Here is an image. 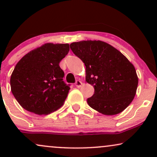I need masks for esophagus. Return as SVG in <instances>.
<instances>
[{
	"instance_id": "obj_1",
	"label": "esophagus",
	"mask_w": 157,
	"mask_h": 157,
	"mask_svg": "<svg viewBox=\"0 0 157 157\" xmlns=\"http://www.w3.org/2000/svg\"><path fill=\"white\" fill-rule=\"evenodd\" d=\"M82 85V82H81L80 80H77L76 82H75V86H76L77 88H80Z\"/></svg>"
}]
</instances>
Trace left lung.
Here are the masks:
<instances>
[{"label": "left lung", "instance_id": "8db88e82", "mask_svg": "<svg viewBox=\"0 0 157 157\" xmlns=\"http://www.w3.org/2000/svg\"><path fill=\"white\" fill-rule=\"evenodd\" d=\"M73 53L86 66V80L94 88L87 102L104 115L123 111L136 94L138 77L134 65L120 51L101 40L70 44Z\"/></svg>", "mask_w": 157, "mask_h": 157}]
</instances>
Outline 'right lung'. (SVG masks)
Segmentation results:
<instances>
[{"instance_id":"obj_1","label":"right lung","mask_w":157,"mask_h":157,"mask_svg":"<svg viewBox=\"0 0 157 157\" xmlns=\"http://www.w3.org/2000/svg\"><path fill=\"white\" fill-rule=\"evenodd\" d=\"M69 44L47 43L24 55L10 78L11 91L24 109L47 115L63 105L70 87L64 82L59 63Z\"/></svg>"}]
</instances>
